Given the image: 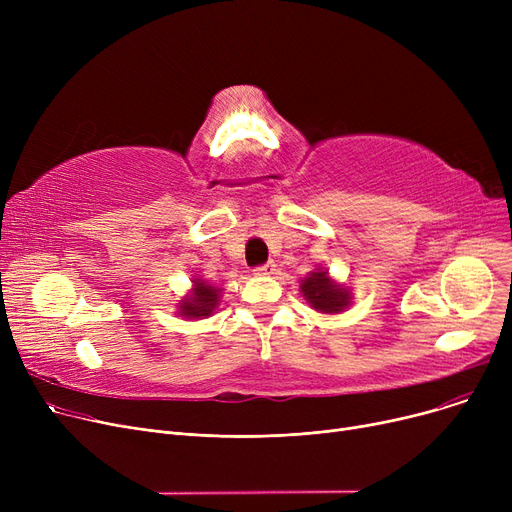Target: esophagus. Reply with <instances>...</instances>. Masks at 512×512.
Wrapping results in <instances>:
<instances>
[{
	"mask_svg": "<svg viewBox=\"0 0 512 512\" xmlns=\"http://www.w3.org/2000/svg\"><path fill=\"white\" fill-rule=\"evenodd\" d=\"M274 270H276V263H274V261H267V263H263V265H257L253 272H255L257 276H270V274H274Z\"/></svg>",
	"mask_w": 512,
	"mask_h": 512,
	"instance_id": "1",
	"label": "esophagus"
}]
</instances>
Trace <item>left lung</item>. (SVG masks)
<instances>
[{"label":"left lung","instance_id":"1","mask_svg":"<svg viewBox=\"0 0 512 512\" xmlns=\"http://www.w3.org/2000/svg\"><path fill=\"white\" fill-rule=\"evenodd\" d=\"M301 290L305 299L324 313H338L348 305V292L328 278V272H313L303 280Z\"/></svg>","mask_w":512,"mask_h":512}]
</instances>
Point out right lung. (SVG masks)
<instances>
[{
    "instance_id": "1",
    "label": "right lung",
    "mask_w": 512,
    "mask_h": 512,
    "mask_svg": "<svg viewBox=\"0 0 512 512\" xmlns=\"http://www.w3.org/2000/svg\"><path fill=\"white\" fill-rule=\"evenodd\" d=\"M218 288L207 286L205 282H195V292L191 299L180 303V313L184 317H205L218 307Z\"/></svg>"
}]
</instances>
